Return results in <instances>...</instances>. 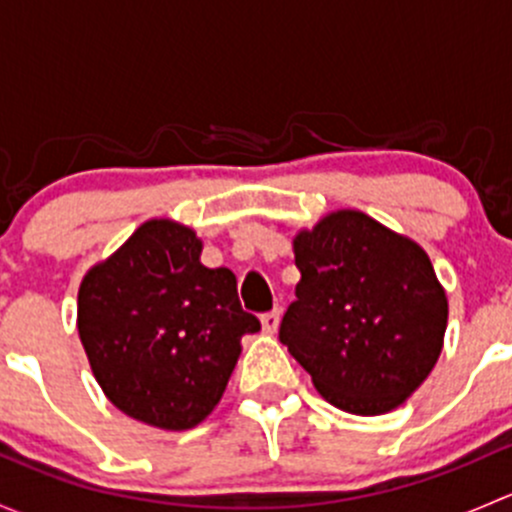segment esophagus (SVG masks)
<instances>
[{
  "instance_id": "obj_1",
  "label": "esophagus",
  "mask_w": 512,
  "mask_h": 512,
  "mask_svg": "<svg viewBox=\"0 0 512 512\" xmlns=\"http://www.w3.org/2000/svg\"><path fill=\"white\" fill-rule=\"evenodd\" d=\"M280 327V309H272V312L262 314V332L275 334Z\"/></svg>"
}]
</instances>
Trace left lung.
<instances>
[{
    "instance_id": "obj_1",
    "label": "left lung",
    "mask_w": 512,
    "mask_h": 512,
    "mask_svg": "<svg viewBox=\"0 0 512 512\" xmlns=\"http://www.w3.org/2000/svg\"><path fill=\"white\" fill-rule=\"evenodd\" d=\"M302 272L280 342L319 394L356 416L404 404L443 349L448 299L409 237L359 210H337L294 237Z\"/></svg>"
}]
</instances>
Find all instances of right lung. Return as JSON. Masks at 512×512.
Listing matches in <instances>:
<instances>
[{"mask_svg":"<svg viewBox=\"0 0 512 512\" xmlns=\"http://www.w3.org/2000/svg\"><path fill=\"white\" fill-rule=\"evenodd\" d=\"M200 252L195 230L148 220L79 287L76 324L98 386L123 414L163 431L210 416L240 339L260 332L235 275L205 267Z\"/></svg>","mask_w":512,"mask_h":512,"instance_id":"obj_1","label":"right lung"}]
</instances>
